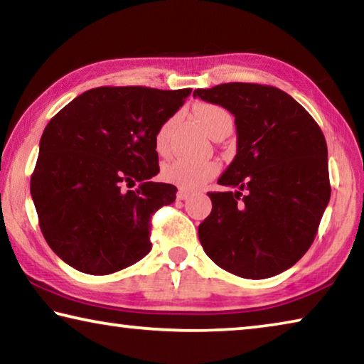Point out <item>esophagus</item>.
<instances>
[{
  "mask_svg": "<svg viewBox=\"0 0 364 364\" xmlns=\"http://www.w3.org/2000/svg\"><path fill=\"white\" fill-rule=\"evenodd\" d=\"M189 196H191V194L188 193V191L180 189V191H178V193H176V199H178V200H186Z\"/></svg>",
  "mask_w": 364,
  "mask_h": 364,
  "instance_id": "obj_1",
  "label": "esophagus"
}]
</instances>
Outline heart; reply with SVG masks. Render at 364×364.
Masks as SVG:
<instances>
[{
    "instance_id": "obj_1",
    "label": "heart",
    "mask_w": 364,
    "mask_h": 364,
    "mask_svg": "<svg viewBox=\"0 0 364 364\" xmlns=\"http://www.w3.org/2000/svg\"><path fill=\"white\" fill-rule=\"evenodd\" d=\"M194 115L199 123L204 127L207 133H213L218 127L223 123L231 122V114L228 112L225 107L217 106V104L210 102H200L194 107ZM170 132H171V120L164 122L159 127L154 138V144L159 154H167L168 143H170ZM220 171V167L217 162L212 160H194V159H175L165 165L162 170L164 180L175 184V186L194 191L204 186L207 181H210L212 178Z\"/></svg>"
}]
</instances>
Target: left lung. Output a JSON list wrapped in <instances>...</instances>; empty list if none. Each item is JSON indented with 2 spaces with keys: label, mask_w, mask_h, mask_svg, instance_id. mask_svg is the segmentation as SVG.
<instances>
[{
  "label": "left lung",
  "mask_w": 364,
  "mask_h": 364,
  "mask_svg": "<svg viewBox=\"0 0 364 364\" xmlns=\"http://www.w3.org/2000/svg\"><path fill=\"white\" fill-rule=\"evenodd\" d=\"M194 97L234 115L237 154L208 193L199 225L205 254L230 273L264 279L294 267L315 241L331 199L328 146L315 119L269 85L223 83Z\"/></svg>",
  "instance_id": "8db88e82"
}]
</instances>
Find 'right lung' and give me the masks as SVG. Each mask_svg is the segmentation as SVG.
Here are the masks:
<instances>
[{"mask_svg": "<svg viewBox=\"0 0 364 364\" xmlns=\"http://www.w3.org/2000/svg\"><path fill=\"white\" fill-rule=\"evenodd\" d=\"M189 95L191 88L100 86L49 120L30 193L60 260L110 274L149 254L152 215L178 191L151 180L159 173L154 138Z\"/></svg>", "mask_w": 364, "mask_h": 364, "instance_id": "right-lung-1", "label": "right lung"}]
</instances>
